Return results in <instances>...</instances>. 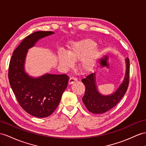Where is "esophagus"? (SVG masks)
<instances>
[{"instance_id": "1", "label": "esophagus", "mask_w": 146, "mask_h": 146, "mask_svg": "<svg viewBox=\"0 0 146 146\" xmlns=\"http://www.w3.org/2000/svg\"><path fill=\"white\" fill-rule=\"evenodd\" d=\"M76 81H77L76 78H74V77H72V78H70L69 81H68V84H72L73 83H74V82H76Z\"/></svg>"}]
</instances>
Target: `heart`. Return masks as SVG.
<instances>
[{"mask_svg":"<svg viewBox=\"0 0 146 146\" xmlns=\"http://www.w3.org/2000/svg\"><path fill=\"white\" fill-rule=\"evenodd\" d=\"M98 44L91 39L74 42L69 46L68 51L58 52L60 65L63 68H71L74 62L82 59L80 68L84 73H89L95 68L98 60L102 55V50L97 47Z\"/></svg>","mask_w":146,"mask_h":146,"instance_id":"b5f03b06","label":"heart"}]
</instances>
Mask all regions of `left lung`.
<instances>
[{"label": "left lung", "instance_id": "obj_1", "mask_svg": "<svg viewBox=\"0 0 146 146\" xmlns=\"http://www.w3.org/2000/svg\"><path fill=\"white\" fill-rule=\"evenodd\" d=\"M125 64L126 72L124 80L116 91L110 94L104 95L99 91L96 83V73L89 74L82 80L86 88L82 100L89 111L96 114L104 113L113 108L121 99L129 84V60L128 57L125 58Z\"/></svg>", "mask_w": 146, "mask_h": 146}]
</instances>
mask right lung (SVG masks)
<instances>
[{
    "instance_id": "obj_1",
    "label": "right lung",
    "mask_w": 146,
    "mask_h": 146,
    "mask_svg": "<svg viewBox=\"0 0 146 146\" xmlns=\"http://www.w3.org/2000/svg\"><path fill=\"white\" fill-rule=\"evenodd\" d=\"M52 31H36L25 37L11 58L9 80L21 107L29 114L45 118L55 111L68 83L66 74L46 73L33 77L26 72V57L29 48L39 39L54 35Z\"/></svg>"
}]
</instances>
